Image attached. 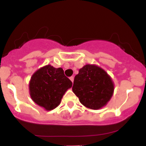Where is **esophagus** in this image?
Here are the masks:
<instances>
[{"mask_svg": "<svg viewBox=\"0 0 146 146\" xmlns=\"http://www.w3.org/2000/svg\"><path fill=\"white\" fill-rule=\"evenodd\" d=\"M70 80L72 82V83H73V81H74V78H73V76L71 77V78H70Z\"/></svg>", "mask_w": 146, "mask_h": 146, "instance_id": "esophagus-1", "label": "esophagus"}]
</instances>
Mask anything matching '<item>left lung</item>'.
Wrapping results in <instances>:
<instances>
[{"label": "left lung", "instance_id": "8db88e82", "mask_svg": "<svg viewBox=\"0 0 146 146\" xmlns=\"http://www.w3.org/2000/svg\"><path fill=\"white\" fill-rule=\"evenodd\" d=\"M72 90L83 106L99 110L106 106L113 97L115 84L104 69L88 64L75 75Z\"/></svg>", "mask_w": 146, "mask_h": 146}]
</instances>
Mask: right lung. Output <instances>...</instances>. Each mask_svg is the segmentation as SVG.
<instances>
[{
  "label": "right lung",
  "instance_id": "obj_1",
  "mask_svg": "<svg viewBox=\"0 0 146 146\" xmlns=\"http://www.w3.org/2000/svg\"><path fill=\"white\" fill-rule=\"evenodd\" d=\"M71 87V81L64 74L62 68H56L51 64L37 70L29 83L31 100L47 111L60 105L63 95Z\"/></svg>",
  "mask_w": 146,
  "mask_h": 146
}]
</instances>
